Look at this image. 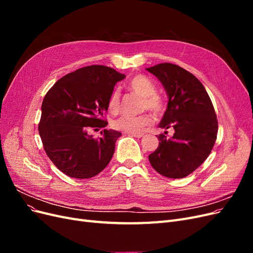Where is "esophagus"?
Listing matches in <instances>:
<instances>
[{
    "mask_svg": "<svg viewBox=\"0 0 253 253\" xmlns=\"http://www.w3.org/2000/svg\"><path fill=\"white\" fill-rule=\"evenodd\" d=\"M129 135L133 136V137H136V138H141V137L144 136L143 133H134V134H129Z\"/></svg>",
    "mask_w": 253,
    "mask_h": 253,
    "instance_id": "1",
    "label": "esophagus"
}]
</instances>
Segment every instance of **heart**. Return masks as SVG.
<instances>
[{"instance_id":"b5f03b06","label":"heart","mask_w":253,"mask_h":253,"mask_svg":"<svg viewBox=\"0 0 253 253\" xmlns=\"http://www.w3.org/2000/svg\"><path fill=\"white\" fill-rule=\"evenodd\" d=\"M128 88L135 94L142 97L141 110H149L153 114L162 115L165 110L164 99L156 93V84L151 79L142 75L135 76L129 81ZM108 108L111 113H117L120 108V91L115 89L111 94L108 102ZM152 124V118L148 114L139 116H122L114 120L113 126L119 131L134 134L140 133Z\"/></svg>"}]
</instances>
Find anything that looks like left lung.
I'll list each match as a JSON object with an SVG mask.
<instances>
[{
    "instance_id": "obj_1",
    "label": "left lung",
    "mask_w": 253,
    "mask_h": 253,
    "mask_svg": "<svg viewBox=\"0 0 253 253\" xmlns=\"http://www.w3.org/2000/svg\"><path fill=\"white\" fill-rule=\"evenodd\" d=\"M164 85L169 101L159 127L174 128L172 138L157 136L158 148L149 155L154 170L169 178L195 171L212 151L218 124L211 99L194 75L172 63L147 68Z\"/></svg>"
}]
</instances>
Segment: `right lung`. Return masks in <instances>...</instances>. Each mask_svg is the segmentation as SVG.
<instances>
[{"mask_svg": "<svg viewBox=\"0 0 253 253\" xmlns=\"http://www.w3.org/2000/svg\"><path fill=\"white\" fill-rule=\"evenodd\" d=\"M126 76L104 65L79 68L59 79L42 102L39 134L47 156L74 178H90L109 165L120 132L104 128L95 139L89 128L105 127L103 115L115 84Z\"/></svg>", "mask_w": 253, "mask_h": 253, "instance_id": "obj_1", "label": "right lung"}]
</instances>
